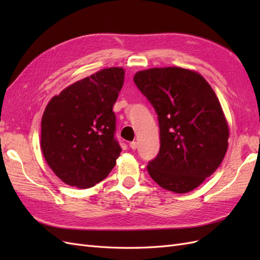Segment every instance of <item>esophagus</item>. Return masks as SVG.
Masks as SVG:
<instances>
[{
  "label": "esophagus",
  "instance_id": "esophagus-1",
  "mask_svg": "<svg viewBox=\"0 0 260 260\" xmlns=\"http://www.w3.org/2000/svg\"><path fill=\"white\" fill-rule=\"evenodd\" d=\"M129 146L132 148V149H137L138 147V143L136 142V141H132V142L129 143Z\"/></svg>",
  "mask_w": 260,
  "mask_h": 260
}]
</instances>
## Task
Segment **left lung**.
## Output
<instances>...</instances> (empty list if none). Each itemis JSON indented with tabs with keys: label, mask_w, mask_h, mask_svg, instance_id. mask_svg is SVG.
Masks as SVG:
<instances>
[{
	"label": "left lung",
	"mask_w": 260,
	"mask_h": 260,
	"mask_svg": "<svg viewBox=\"0 0 260 260\" xmlns=\"http://www.w3.org/2000/svg\"><path fill=\"white\" fill-rule=\"evenodd\" d=\"M154 107L160 148L147 171L165 190L187 193L210 177L228 149L229 127L214 90L180 67L152 68L133 78Z\"/></svg>",
	"instance_id": "8db88e82"
}]
</instances>
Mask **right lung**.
Segmentation results:
<instances>
[{"label":"right lung","mask_w":260,"mask_h":260,"mask_svg":"<svg viewBox=\"0 0 260 260\" xmlns=\"http://www.w3.org/2000/svg\"><path fill=\"white\" fill-rule=\"evenodd\" d=\"M124 70L102 69L54 96L41 121V148L62 182L88 188L115 167L121 147L115 138L113 106L123 85Z\"/></svg>","instance_id":"1"}]
</instances>
